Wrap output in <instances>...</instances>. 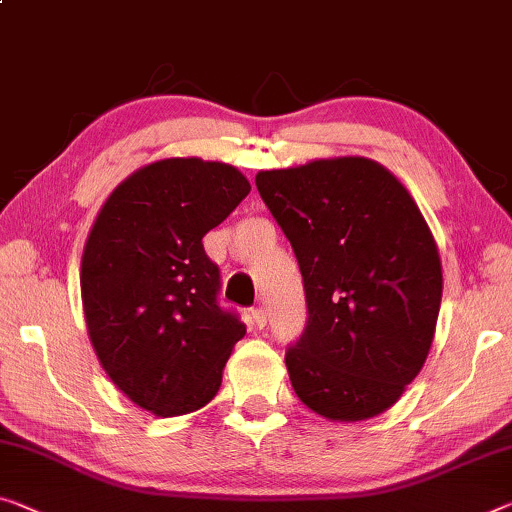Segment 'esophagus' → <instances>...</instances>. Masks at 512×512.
<instances>
[{
  "mask_svg": "<svg viewBox=\"0 0 512 512\" xmlns=\"http://www.w3.org/2000/svg\"><path fill=\"white\" fill-rule=\"evenodd\" d=\"M251 318H254V325L256 327H265V322H267V309L265 306H256L254 311H251Z\"/></svg>",
  "mask_w": 512,
  "mask_h": 512,
  "instance_id": "esophagus-1",
  "label": "esophagus"
}]
</instances>
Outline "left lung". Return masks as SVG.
<instances>
[{
  "instance_id": "1",
  "label": "left lung",
  "mask_w": 512,
  "mask_h": 512,
  "mask_svg": "<svg viewBox=\"0 0 512 512\" xmlns=\"http://www.w3.org/2000/svg\"><path fill=\"white\" fill-rule=\"evenodd\" d=\"M300 263L306 327L288 345L297 398L332 421L382 414L419 375L442 304L435 238L400 180L366 157L258 171Z\"/></svg>"
}]
</instances>
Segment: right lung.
I'll return each mask as SVG.
<instances>
[{
    "mask_svg": "<svg viewBox=\"0 0 512 512\" xmlns=\"http://www.w3.org/2000/svg\"><path fill=\"white\" fill-rule=\"evenodd\" d=\"M224 162L169 157L109 194L82 254V304L93 350L141 410L178 416L210 403L247 327L219 306V267L203 235L249 194Z\"/></svg>",
    "mask_w": 512,
    "mask_h": 512,
    "instance_id": "right-lung-1",
    "label": "right lung"
}]
</instances>
